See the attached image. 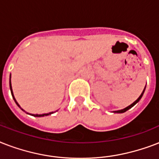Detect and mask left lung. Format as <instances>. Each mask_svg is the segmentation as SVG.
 Wrapping results in <instances>:
<instances>
[{
    "mask_svg": "<svg viewBox=\"0 0 159 159\" xmlns=\"http://www.w3.org/2000/svg\"><path fill=\"white\" fill-rule=\"evenodd\" d=\"M144 91H145V87H144V89H143V92H142V93H141V95H140V96H139V97L138 99L136 100L135 102H134V103H132V104H131L130 106H127V107H125V109H122V110H120V111H113L114 113H124V112H125L126 111H128V110H129V109H130V108H132V107H133V106H134V105H136V104H137V103H138V102H139V100H140L141 98H142V97H143V92H144Z\"/></svg>",
    "mask_w": 159,
    "mask_h": 159,
    "instance_id": "1",
    "label": "left lung"
}]
</instances>
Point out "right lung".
<instances>
[{"mask_svg": "<svg viewBox=\"0 0 159 159\" xmlns=\"http://www.w3.org/2000/svg\"><path fill=\"white\" fill-rule=\"evenodd\" d=\"M10 88H11V95H12V97H13L14 101H15V102L16 103V105L20 107V108H21L20 106V105L18 104V102H16V98H15V97H14V94H13V91H12V87H11V76H10ZM22 111H24L23 109H21ZM53 112H49V113H47V114H42V115H38V114H36V115H34V114H32V116H35V117H42V116H49V115H51V114H53ZM29 114V113H28Z\"/></svg>", "mask_w": 159, "mask_h": 159, "instance_id": "obj_1", "label": "right lung"}]
</instances>
